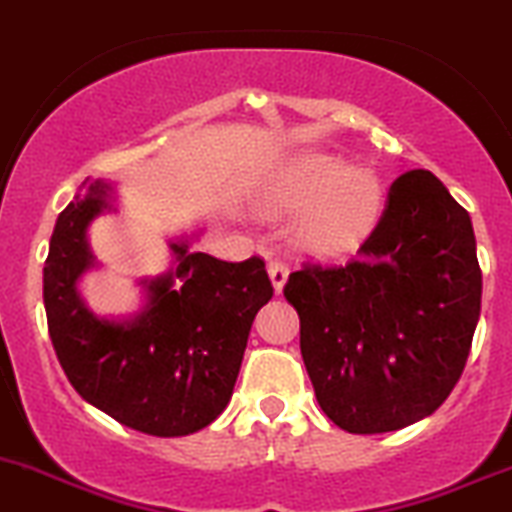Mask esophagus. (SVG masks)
Segmentation results:
<instances>
[{"label": "esophagus", "mask_w": 512, "mask_h": 512, "mask_svg": "<svg viewBox=\"0 0 512 512\" xmlns=\"http://www.w3.org/2000/svg\"><path fill=\"white\" fill-rule=\"evenodd\" d=\"M267 272H270V280H272V287H275V292H282V287H285L287 282V275H290V267L280 260H272L270 265H267Z\"/></svg>", "instance_id": "34e87169"}]
</instances>
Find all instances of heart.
<instances>
[{"instance_id":"1","label":"heart","mask_w":512,"mask_h":512,"mask_svg":"<svg viewBox=\"0 0 512 512\" xmlns=\"http://www.w3.org/2000/svg\"><path fill=\"white\" fill-rule=\"evenodd\" d=\"M385 187L372 170L330 152H297L275 167L257 192L270 220L297 215L292 240L315 257L355 250L380 222Z\"/></svg>"}]
</instances>
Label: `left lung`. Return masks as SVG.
Returning a JSON list of instances; mask_svg holds the SVG:
<instances>
[{
	"instance_id": "8db88e82",
	"label": "left lung",
	"mask_w": 512,
	"mask_h": 512,
	"mask_svg": "<svg viewBox=\"0 0 512 512\" xmlns=\"http://www.w3.org/2000/svg\"><path fill=\"white\" fill-rule=\"evenodd\" d=\"M480 295L470 215L433 172L400 175L357 257L307 262L285 285L322 413L355 435L435 413L465 370Z\"/></svg>"
}]
</instances>
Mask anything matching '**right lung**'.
<instances>
[{
  "label": "right lung",
  "instance_id": "add662e5",
  "mask_svg": "<svg viewBox=\"0 0 512 512\" xmlns=\"http://www.w3.org/2000/svg\"><path fill=\"white\" fill-rule=\"evenodd\" d=\"M112 187L59 212L44 262L49 337L72 388L140 433L177 438L207 428L227 408L257 310L272 297L265 262H225L170 242L175 267L142 280L147 305L132 320H107L84 305L79 277L94 267L89 222L112 210Z\"/></svg>",
  "mask_w": 512,
  "mask_h": 512
}]
</instances>
